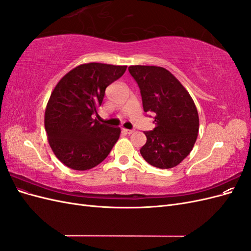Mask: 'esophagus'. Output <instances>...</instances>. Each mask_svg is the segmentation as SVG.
I'll return each mask as SVG.
<instances>
[{"mask_svg":"<svg viewBox=\"0 0 251 251\" xmlns=\"http://www.w3.org/2000/svg\"><path fill=\"white\" fill-rule=\"evenodd\" d=\"M124 132H126V134H133L134 130H126V128H124Z\"/></svg>","mask_w":251,"mask_h":251,"instance_id":"34e87169","label":"esophagus"}]
</instances>
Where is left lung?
<instances>
[{"label":"left lung","instance_id":"obj_1","mask_svg":"<svg viewBox=\"0 0 251 251\" xmlns=\"http://www.w3.org/2000/svg\"><path fill=\"white\" fill-rule=\"evenodd\" d=\"M137 81L144 112L155 114V128L144 132L140 149L144 160L158 169H172L194 148L199 132V115L187 90L162 67L130 66Z\"/></svg>","mask_w":251,"mask_h":251}]
</instances>
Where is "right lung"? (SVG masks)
Instances as JSON below:
<instances>
[{
  "label": "right lung",
  "mask_w": 251,
  "mask_h": 251,
  "mask_svg": "<svg viewBox=\"0 0 251 251\" xmlns=\"http://www.w3.org/2000/svg\"><path fill=\"white\" fill-rule=\"evenodd\" d=\"M126 70V66L82 64L53 89L45 111V128L53 153L68 168H94L117 142L120 127L100 124L94 116H98L105 88Z\"/></svg>",
  "instance_id": "add662e5"
}]
</instances>
